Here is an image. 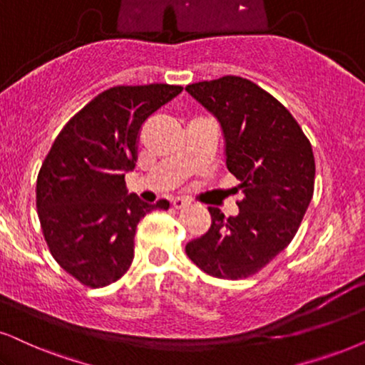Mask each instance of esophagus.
<instances>
[{
  "label": "esophagus",
  "mask_w": 365,
  "mask_h": 365,
  "mask_svg": "<svg viewBox=\"0 0 365 365\" xmlns=\"http://www.w3.org/2000/svg\"><path fill=\"white\" fill-rule=\"evenodd\" d=\"M188 204H190V200H188V198H185V197L173 198V207H175V209H183V207H187Z\"/></svg>",
  "instance_id": "1"
}]
</instances>
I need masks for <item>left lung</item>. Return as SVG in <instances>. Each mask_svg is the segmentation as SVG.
I'll return each mask as SVG.
<instances>
[{"mask_svg": "<svg viewBox=\"0 0 365 365\" xmlns=\"http://www.w3.org/2000/svg\"><path fill=\"white\" fill-rule=\"evenodd\" d=\"M185 89L222 126L225 165L244 193L236 217L209 207L210 229L187 244V256L214 278H247L302 224L315 187L312 145L292 113L255 82L225 76Z\"/></svg>", "mask_w": 365, "mask_h": 365, "instance_id": "8db88e82", "label": "left lung"}]
</instances>
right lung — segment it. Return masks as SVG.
Instances as JSON below:
<instances>
[{
	"label": "right lung",
	"instance_id": "obj_1",
	"mask_svg": "<svg viewBox=\"0 0 365 365\" xmlns=\"http://www.w3.org/2000/svg\"><path fill=\"white\" fill-rule=\"evenodd\" d=\"M183 91L182 86H116L71 118L36 178V210L60 267L89 288L126 273L141 217L167 210L129 195L124 173L135 168L143 123Z\"/></svg>",
	"mask_w": 365,
	"mask_h": 365
}]
</instances>
